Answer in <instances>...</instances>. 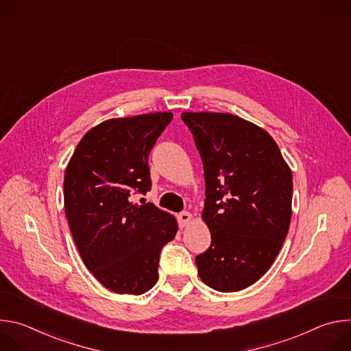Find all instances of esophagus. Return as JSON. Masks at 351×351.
<instances>
[{"instance_id":"1","label":"esophagus","mask_w":351,"mask_h":351,"mask_svg":"<svg viewBox=\"0 0 351 351\" xmlns=\"http://www.w3.org/2000/svg\"><path fill=\"white\" fill-rule=\"evenodd\" d=\"M191 219H193V217H191L190 213H180V214L178 215V221H179V226H180V228H184V226L190 225Z\"/></svg>"}]
</instances>
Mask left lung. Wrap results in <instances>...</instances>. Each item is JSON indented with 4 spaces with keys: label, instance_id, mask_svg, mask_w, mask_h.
Wrapping results in <instances>:
<instances>
[{
    "label": "left lung",
    "instance_id": "1",
    "mask_svg": "<svg viewBox=\"0 0 351 351\" xmlns=\"http://www.w3.org/2000/svg\"><path fill=\"white\" fill-rule=\"evenodd\" d=\"M206 176L203 221L211 245L195 257L202 280L218 291L256 283L274 264L291 218L293 178L263 128L221 112H183Z\"/></svg>",
    "mask_w": 351,
    "mask_h": 351
}]
</instances>
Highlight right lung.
Masks as SVG:
<instances>
[{
    "instance_id": "1",
    "label": "right lung",
    "mask_w": 351,
    "mask_h": 351,
    "mask_svg": "<svg viewBox=\"0 0 351 351\" xmlns=\"http://www.w3.org/2000/svg\"><path fill=\"white\" fill-rule=\"evenodd\" d=\"M171 112L114 118L91 128L65 171V214L94 278L118 294H143L158 280L162 247L175 239L173 215L130 202L152 189L148 154Z\"/></svg>"
}]
</instances>
